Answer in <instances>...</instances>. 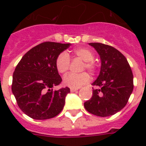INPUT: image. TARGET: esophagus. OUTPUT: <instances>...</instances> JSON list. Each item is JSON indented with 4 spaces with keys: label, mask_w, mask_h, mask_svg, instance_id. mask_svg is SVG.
Masks as SVG:
<instances>
[{
    "label": "esophagus",
    "mask_w": 146,
    "mask_h": 146,
    "mask_svg": "<svg viewBox=\"0 0 146 146\" xmlns=\"http://www.w3.org/2000/svg\"><path fill=\"white\" fill-rule=\"evenodd\" d=\"M77 91H78V88H70L71 92H75Z\"/></svg>",
    "instance_id": "esophagus-1"
}]
</instances>
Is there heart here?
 <instances>
[{"mask_svg": "<svg viewBox=\"0 0 146 146\" xmlns=\"http://www.w3.org/2000/svg\"><path fill=\"white\" fill-rule=\"evenodd\" d=\"M73 53L77 57L84 60L82 69H86L91 73L96 72L97 66L94 60V52L90 49L86 47H78L73 50ZM70 66V58L69 54L62 52L59 54L55 60V67L60 74H65ZM90 81V76L87 72H82L80 74L69 73L64 77L63 82L66 86L74 88H79L86 85Z\"/></svg>", "mask_w": 146, "mask_h": 146, "instance_id": "b5f03b06", "label": "heart"}]
</instances>
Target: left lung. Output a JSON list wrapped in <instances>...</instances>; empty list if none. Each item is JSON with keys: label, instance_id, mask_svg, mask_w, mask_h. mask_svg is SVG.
<instances>
[{"label": "left lung", "instance_id": "8db88e82", "mask_svg": "<svg viewBox=\"0 0 146 146\" xmlns=\"http://www.w3.org/2000/svg\"><path fill=\"white\" fill-rule=\"evenodd\" d=\"M101 59V69L92 83L91 99L84 103L88 112L97 116H110L126 106L133 91V74L124 55L110 45L89 43Z\"/></svg>", "mask_w": 146, "mask_h": 146}]
</instances>
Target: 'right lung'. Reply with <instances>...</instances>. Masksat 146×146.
I'll return each instance as SVG.
<instances>
[{"label":"right lung","instance_id":"obj_1","mask_svg":"<svg viewBox=\"0 0 146 146\" xmlns=\"http://www.w3.org/2000/svg\"><path fill=\"white\" fill-rule=\"evenodd\" d=\"M71 44L46 42L27 52L13 74L11 91L18 106L28 116L36 120L54 118L61 112L68 87L53 91L62 79L55 67L58 55Z\"/></svg>","mask_w":146,"mask_h":146}]
</instances>
